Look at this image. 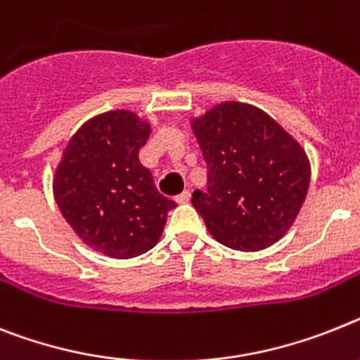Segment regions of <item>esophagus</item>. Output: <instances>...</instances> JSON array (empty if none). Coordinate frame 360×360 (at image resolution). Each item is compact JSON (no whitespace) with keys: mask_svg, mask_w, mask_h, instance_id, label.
Here are the masks:
<instances>
[{"mask_svg":"<svg viewBox=\"0 0 360 360\" xmlns=\"http://www.w3.org/2000/svg\"><path fill=\"white\" fill-rule=\"evenodd\" d=\"M175 201H177V203H188V201H190V190H185V192H181L179 195H175Z\"/></svg>","mask_w":360,"mask_h":360,"instance_id":"34e87169","label":"esophagus"}]
</instances>
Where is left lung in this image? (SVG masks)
I'll use <instances>...</instances> for the list:
<instances>
[{
	"label": "left lung",
	"instance_id": "obj_1",
	"mask_svg": "<svg viewBox=\"0 0 360 360\" xmlns=\"http://www.w3.org/2000/svg\"><path fill=\"white\" fill-rule=\"evenodd\" d=\"M207 162V190L192 205L221 245L256 252L276 243L309 186L306 152L265 111L223 102L192 120Z\"/></svg>",
	"mask_w": 360,
	"mask_h": 360
}]
</instances>
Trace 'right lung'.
<instances>
[{"label":"right lung","mask_w":360,"mask_h":360,"mask_svg":"<svg viewBox=\"0 0 360 360\" xmlns=\"http://www.w3.org/2000/svg\"><path fill=\"white\" fill-rule=\"evenodd\" d=\"M150 124L126 110L87 120L63 150L54 198L78 238L111 258L155 247L175 201L165 198L139 161Z\"/></svg>","instance_id":"add662e5"}]
</instances>
